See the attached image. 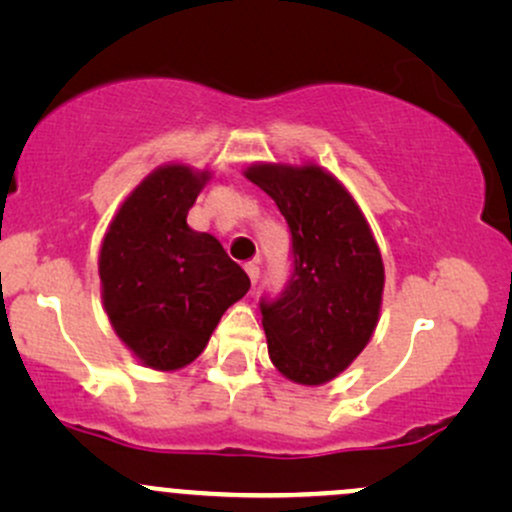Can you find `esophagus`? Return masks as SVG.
Listing matches in <instances>:
<instances>
[{"label":"esophagus","instance_id":"esophagus-1","mask_svg":"<svg viewBox=\"0 0 512 512\" xmlns=\"http://www.w3.org/2000/svg\"><path fill=\"white\" fill-rule=\"evenodd\" d=\"M245 272H248V276H250V284H252V286H255L257 281H260V267H257L255 262L245 264Z\"/></svg>","mask_w":512,"mask_h":512}]
</instances>
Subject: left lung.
<instances>
[{"label":"left lung","instance_id":"1","mask_svg":"<svg viewBox=\"0 0 512 512\" xmlns=\"http://www.w3.org/2000/svg\"><path fill=\"white\" fill-rule=\"evenodd\" d=\"M245 178L274 199L291 228L293 274L262 301L269 358L284 378L322 385L366 349L383 303L385 267L349 190L315 163H252Z\"/></svg>","mask_w":512,"mask_h":512}]
</instances>
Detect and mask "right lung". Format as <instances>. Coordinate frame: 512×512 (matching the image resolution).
<instances>
[{"instance_id":"add662e5","label":"right lung","mask_w":512,"mask_h":512,"mask_svg":"<svg viewBox=\"0 0 512 512\" xmlns=\"http://www.w3.org/2000/svg\"><path fill=\"white\" fill-rule=\"evenodd\" d=\"M209 170L158 166L110 221L98 257L103 308L146 368L178 370L202 354L250 279L221 243L187 226Z\"/></svg>"}]
</instances>
